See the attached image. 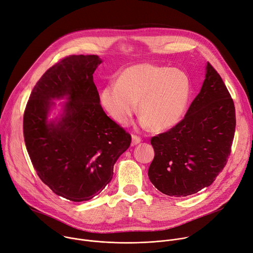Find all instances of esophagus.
I'll list each match as a JSON object with an SVG mask.
<instances>
[{"instance_id": "1", "label": "esophagus", "mask_w": 253, "mask_h": 253, "mask_svg": "<svg viewBox=\"0 0 253 253\" xmlns=\"http://www.w3.org/2000/svg\"><path fill=\"white\" fill-rule=\"evenodd\" d=\"M140 142H141V138L140 137H138L136 135H132V142H131L132 145H137Z\"/></svg>"}]
</instances>
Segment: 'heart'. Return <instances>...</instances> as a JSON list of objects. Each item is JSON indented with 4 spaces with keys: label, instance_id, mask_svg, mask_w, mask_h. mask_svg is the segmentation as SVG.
<instances>
[{
    "label": "heart",
    "instance_id": "1",
    "mask_svg": "<svg viewBox=\"0 0 253 253\" xmlns=\"http://www.w3.org/2000/svg\"><path fill=\"white\" fill-rule=\"evenodd\" d=\"M192 92L190 77L180 69L137 64L99 92V102L115 121L127 124L138 110L141 124L154 131L174 127L185 114Z\"/></svg>",
    "mask_w": 253,
    "mask_h": 253
}]
</instances>
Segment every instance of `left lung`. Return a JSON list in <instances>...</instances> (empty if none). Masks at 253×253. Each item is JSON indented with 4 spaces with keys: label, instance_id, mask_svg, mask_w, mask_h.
Segmentation results:
<instances>
[{
    "label": "left lung",
    "instance_id": "left-lung-1",
    "mask_svg": "<svg viewBox=\"0 0 253 253\" xmlns=\"http://www.w3.org/2000/svg\"><path fill=\"white\" fill-rule=\"evenodd\" d=\"M206 79L184 119L150 140L155 158L148 178L169 196L197 193L215 180L231 154L236 127L233 99L208 62Z\"/></svg>",
    "mask_w": 253,
    "mask_h": 253
}]
</instances>
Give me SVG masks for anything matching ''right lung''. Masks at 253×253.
Listing matches in <instances>:
<instances>
[{
    "label": "right lung",
    "instance_id": "obj_1",
    "mask_svg": "<svg viewBox=\"0 0 253 253\" xmlns=\"http://www.w3.org/2000/svg\"><path fill=\"white\" fill-rule=\"evenodd\" d=\"M100 63L96 55L62 59L33 87L23 116L26 149L39 177L75 203L102 192L131 143L130 134L99 104L92 74ZM63 98V113L52 120V100Z\"/></svg>",
    "mask_w": 253,
    "mask_h": 253
}]
</instances>
